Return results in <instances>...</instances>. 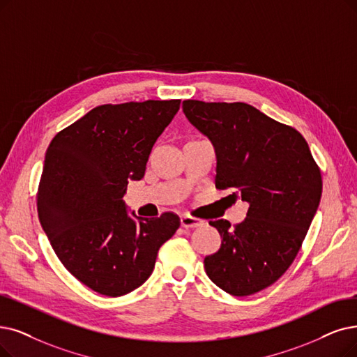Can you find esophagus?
Wrapping results in <instances>:
<instances>
[{
	"label": "esophagus",
	"instance_id": "1",
	"mask_svg": "<svg viewBox=\"0 0 357 357\" xmlns=\"http://www.w3.org/2000/svg\"><path fill=\"white\" fill-rule=\"evenodd\" d=\"M204 224L202 220L199 218H195L192 215H183L181 217V225L184 228H195V227H201Z\"/></svg>",
	"mask_w": 357,
	"mask_h": 357
}]
</instances>
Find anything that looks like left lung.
Wrapping results in <instances>:
<instances>
[{
  "mask_svg": "<svg viewBox=\"0 0 357 357\" xmlns=\"http://www.w3.org/2000/svg\"><path fill=\"white\" fill-rule=\"evenodd\" d=\"M183 112L215 148V188L233 189L230 196L249 204L233 228L227 220L209 221L222 241L204 261L206 275L231 296L258 293L301 250L321 201V169L301 133L249 104L188 99Z\"/></svg>",
  "mask_w": 357,
  "mask_h": 357,
  "instance_id": "left-lung-1",
  "label": "left lung"
}]
</instances>
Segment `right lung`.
<instances>
[{"instance_id":"add662e5","label":"right lung","mask_w":357,"mask_h":357,"mask_svg":"<svg viewBox=\"0 0 357 357\" xmlns=\"http://www.w3.org/2000/svg\"><path fill=\"white\" fill-rule=\"evenodd\" d=\"M180 99L105 104L55 135L36 195L38 217L68 273L108 297L140 287L180 227L174 212L132 218L123 196L145 176L152 146Z\"/></svg>"}]
</instances>
